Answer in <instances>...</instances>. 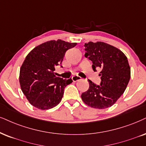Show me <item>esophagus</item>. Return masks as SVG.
Wrapping results in <instances>:
<instances>
[{
	"label": "esophagus",
	"instance_id": "obj_1",
	"mask_svg": "<svg viewBox=\"0 0 146 146\" xmlns=\"http://www.w3.org/2000/svg\"><path fill=\"white\" fill-rule=\"evenodd\" d=\"M82 79L80 77L78 76V75H74V76L72 77V80H73V82H76L77 81L80 80Z\"/></svg>",
	"mask_w": 146,
	"mask_h": 146
}]
</instances>
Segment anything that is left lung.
<instances>
[{"instance_id":"left-lung-1","label":"left lung","mask_w":146,"mask_h":146,"mask_svg":"<svg viewBox=\"0 0 146 146\" xmlns=\"http://www.w3.org/2000/svg\"><path fill=\"white\" fill-rule=\"evenodd\" d=\"M85 56L92 62V69H100V85L89 81L88 91L82 94L86 104L104 109L112 106L124 93L131 77L127 56L117 48L102 42L86 43Z\"/></svg>"}]
</instances>
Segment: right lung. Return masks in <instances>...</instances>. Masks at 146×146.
<instances>
[{"label": "right lung", "instance_id": "add662e5", "mask_svg": "<svg viewBox=\"0 0 146 146\" xmlns=\"http://www.w3.org/2000/svg\"><path fill=\"white\" fill-rule=\"evenodd\" d=\"M76 45L61 40H50L35 47L27 55L20 68L19 83L32 106L48 110L59 104L64 88L73 81L56 77L55 67L61 64L66 51Z\"/></svg>", "mask_w": 146, "mask_h": 146}]
</instances>
